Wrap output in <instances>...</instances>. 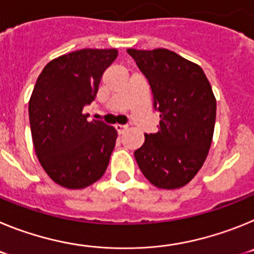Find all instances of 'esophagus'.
<instances>
[{"mask_svg":"<svg viewBox=\"0 0 254 254\" xmlns=\"http://www.w3.org/2000/svg\"><path fill=\"white\" fill-rule=\"evenodd\" d=\"M127 128H128V127H127V126H125V125H116V129L118 131V133H120V134H122L123 132H125Z\"/></svg>","mask_w":254,"mask_h":254,"instance_id":"obj_1","label":"esophagus"}]
</instances>
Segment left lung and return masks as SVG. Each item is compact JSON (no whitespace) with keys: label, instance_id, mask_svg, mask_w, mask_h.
I'll use <instances>...</instances> for the list:
<instances>
[{"label":"left lung","instance_id":"1","mask_svg":"<svg viewBox=\"0 0 254 254\" xmlns=\"http://www.w3.org/2000/svg\"><path fill=\"white\" fill-rule=\"evenodd\" d=\"M146 76L160 113L159 131L145 134L134 159L147 181L177 190L202 168L214 136L216 99L198 64L164 48L127 49Z\"/></svg>","mask_w":254,"mask_h":254}]
</instances>
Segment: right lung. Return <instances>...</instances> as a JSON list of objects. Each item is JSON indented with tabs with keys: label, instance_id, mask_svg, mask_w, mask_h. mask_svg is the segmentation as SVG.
I'll return each instance as SVG.
<instances>
[{
	"label": "right lung",
	"instance_id": "add662e5",
	"mask_svg": "<svg viewBox=\"0 0 254 254\" xmlns=\"http://www.w3.org/2000/svg\"><path fill=\"white\" fill-rule=\"evenodd\" d=\"M117 49L85 48L52 60L29 100L35 154L49 178L67 190L99 181L116 146L117 131L82 113L98 93Z\"/></svg>",
	"mask_w": 254,
	"mask_h": 254
}]
</instances>
